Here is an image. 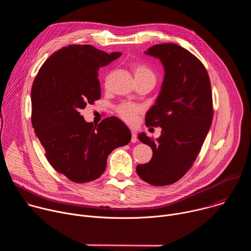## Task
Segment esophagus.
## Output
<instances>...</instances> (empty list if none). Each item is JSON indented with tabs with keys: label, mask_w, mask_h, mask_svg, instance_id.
Masks as SVG:
<instances>
[{
	"label": "esophagus",
	"mask_w": 251,
	"mask_h": 251,
	"mask_svg": "<svg viewBox=\"0 0 251 251\" xmlns=\"http://www.w3.org/2000/svg\"><path fill=\"white\" fill-rule=\"evenodd\" d=\"M138 141V138H137V133L135 131H132V138H131V142L132 143H136Z\"/></svg>",
	"instance_id": "obj_1"
}]
</instances>
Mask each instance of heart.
Here are the masks:
<instances>
[{"instance_id": "1", "label": "heart", "mask_w": 251, "mask_h": 251, "mask_svg": "<svg viewBox=\"0 0 251 251\" xmlns=\"http://www.w3.org/2000/svg\"><path fill=\"white\" fill-rule=\"evenodd\" d=\"M132 69L134 73V76L136 80H151L154 83L156 82V75L153 73V70L145 64L133 63ZM109 79V76H107L105 81L107 82ZM141 108L140 106L133 103H123L117 108L118 115L128 123H132L136 120L138 113H140Z\"/></svg>"}]
</instances>
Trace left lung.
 Returning <instances> with one entry per match:
<instances>
[{
  "mask_svg": "<svg viewBox=\"0 0 251 251\" xmlns=\"http://www.w3.org/2000/svg\"><path fill=\"white\" fill-rule=\"evenodd\" d=\"M145 53L159 58L165 69L160 94L145 119L147 126H159L162 132L156 140L139 134L153 156L136 171L143 181L167 186L191 169L201 149L213 117L211 87L205 67L186 49L161 44Z\"/></svg>",
  "mask_w": 251,
  "mask_h": 251,
  "instance_id": "left-lung-1",
  "label": "left lung"
}]
</instances>
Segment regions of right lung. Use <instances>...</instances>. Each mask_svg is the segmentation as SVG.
Instances as JSON below:
<instances>
[{
    "label": "right lung",
    "instance_id": "obj_1",
    "mask_svg": "<svg viewBox=\"0 0 251 251\" xmlns=\"http://www.w3.org/2000/svg\"><path fill=\"white\" fill-rule=\"evenodd\" d=\"M121 52L107 53L90 45H70L51 54L31 87V124L51 167L68 180L82 184L98 178L107 158L131 140L117 117L98 126L80 111L101 96L98 70Z\"/></svg>",
    "mask_w": 251,
    "mask_h": 251
}]
</instances>
